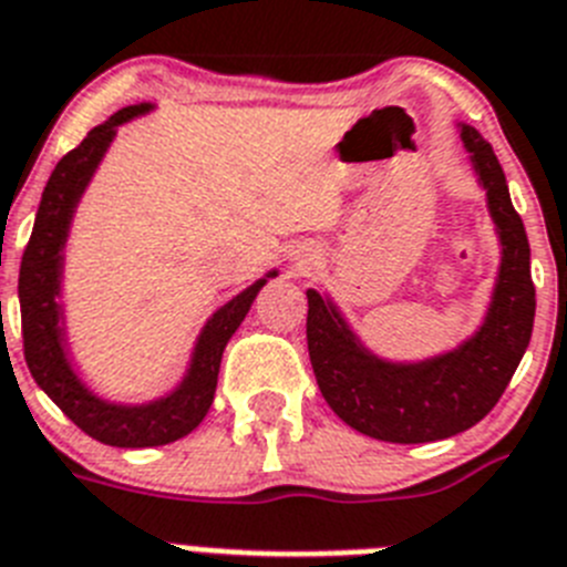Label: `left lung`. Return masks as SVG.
I'll return each instance as SVG.
<instances>
[{"instance_id":"left-lung-1","label":"left lung","mask_w":567,"mask_h":567,"mask_svg":"<svg viewBox=\"0 0 567 567\" xmlns=\"http://www.w3.org/2000/svg\"><path fill=\"white\" fill-rule=\"evenodd\" d=\"M461 137L502 239L496 293L478 334L426 363H386L354 340L328 299L308 291V354L322 398L351 430L378 441L426 444L475 426L504 394L534 331L536 288L522 216L493 146L473 126H461Z\"/></svg>"}]
</instances>
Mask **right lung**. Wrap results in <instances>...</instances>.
Returning <instances> with one entry per match:
<instances>
[{
  "label": "right lung",
  "mask_w": 567,
  "mask_h": 567,
  "mask_svg": "<svg viewBox=\"0 0 567 567\" xmlns=\"http://www.w3.org/2000/svg\"><path fill=\"white\" fill-rule=\"evenodd\" d=\"M146 109H150L146 103L121 109L117 114H112V121L94 126L69 155L60 158L49 184L42 189L37 221H33L31 239L22 254V265H19L22 349H25V363L33 380L85 435H92L100 444L130 446V450L173 444L204 421L213 394H216L218 365H221L227 340L236 334V328L241 326L245 313L254 306L256 293L265 285V279H259L213 313V320L204 326L202 337H198L187 378L173 394H166L164 401L146 403V406H114V403L94 398L80 383L78 374L71 372L63 351V328H60L63 311L56 306L60 265H63V245L69 236L71 216H74V207H78L92 173L97 169L103 152L112 144L114 126H121L123 121H130ZM268 276H276V270Z\"/></svg>",
  "instance_id": "obj_1"
}]
</instances>
